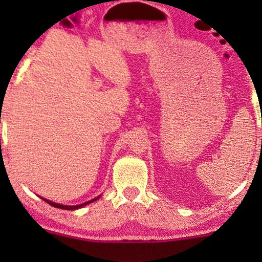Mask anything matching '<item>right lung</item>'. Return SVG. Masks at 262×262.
Masks as SVG:
<instances>
[{
  "label": "right lung",
  "mask_w": 262,
  "mask_h": 262,
  "mask_svg": "<svg viewBox=\"0 0 262 262\" xmlns=\"http://www.w3.org/2000/svg\"><path fill=\"white\" fill-rule=\"evenodd\" d=\"M43 200H44L45 202H47V203H49L50 206L55 207V208H60V209H66V210H74V209L81 208V207L86 206V204H89V203H91V202H95L96 200H98V197H97V198H95V200H91V201H89V202H85V203H82V204H79V206H64V204H58V203H54V202H52V201H48V200H45V198H43Z\"/></svg>",
  "instance_id": "right-lung-1"
}]
</instances>
